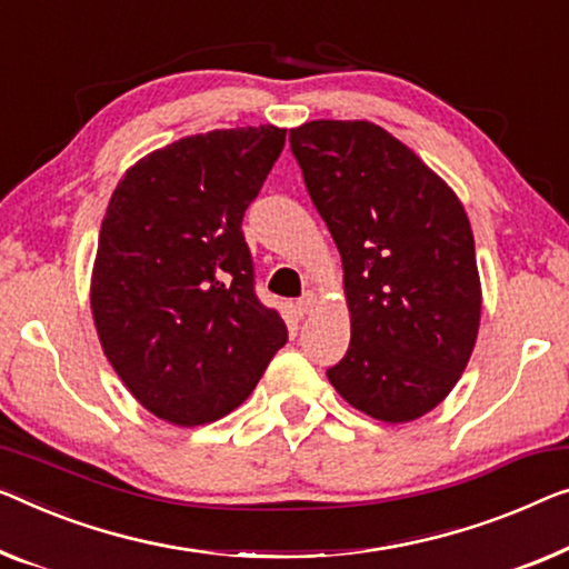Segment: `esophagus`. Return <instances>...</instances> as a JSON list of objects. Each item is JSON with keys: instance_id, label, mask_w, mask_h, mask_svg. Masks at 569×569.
Returning <instances> with one entry per match:
<instances>
[{"instance_id": "1", "label": "esophagus", "mask_w": 569, "mask_h": 569, "mask_svg": "<svg viewBox=\"0 0 569 569\" xmlns=\"http://www.w3.org/2000/svg\"><path fill=\"white\" fill-rule=\"evenodd\" d=\"M317 301H319V296L313 293V291H307L301 296L299 301H296V311H299V317H307V313H311L313 311V307H317Z\"/></svg>"}]
</instances>
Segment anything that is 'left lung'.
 Listing matches in <instances>:
<instances>
[{
	"instance_id": "8db88e82",
	"label": "left lung",
	"mask_w": 569,
	"mask_h": 569,
	"mask_svg": "<svg viewBox=\"0 0 569 569\" xmlns=\"http://www.w3.org/2000/svg\"><path fill=\"white\" fill-rule=\"evenodd\" d=\"M288 142L345 268L352 337L329 383L372 419H419L452 391L478 337L468 214L383 127L317 120Z\"/></svg>"
}]
</instances>
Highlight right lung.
I'll list each match as a JSON object with an SVG mask.
<instances>
[{
	"instance_id": "1",
	"label": "right lung",
	"mask_w": 569,
	"mask_h": 569,
	"mask_svg": "<svg viewBox=\"0 0 569 569\" xmlns=\"http://www.w3.org/2000/svg\"><path fill=\"white\" fill-rule=\"evenodd\" d=\"M283 146L273 124L193 134L134 163L109 199L91 311L114 372L158 419L227 417L286 345L242 234Z\"/></svg>"
}]
</instances>
